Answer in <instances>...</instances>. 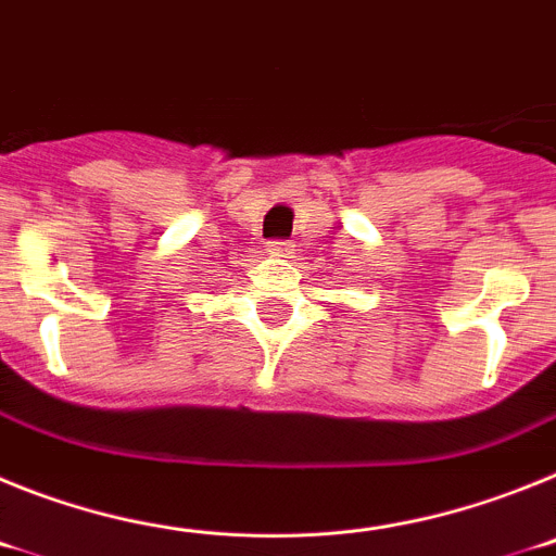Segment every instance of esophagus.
Wrapping results in <instances>:
<instances>
[{"mask_svg":"<svg viewBox=\"0 0 556 556\" xmlns=\"http://www.w3.org/2000/svg\"><path fill=\"white\" fill-rule=\"evenodd\" d=\"M267 250H269V255H275V258H292L294 244L292 242H269Z\"/></svg>","mask_w":556,"mask_h":556,"instance_id":"34e87169","label":"esophagus"}]
</instances>
